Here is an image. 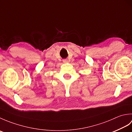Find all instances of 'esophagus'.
<instances>
[{
  "label": "esophagus",
  "mask_w": 132,
  "mask_h": 132,
  "mask_svg": "<svg viewBox=\"0 0 132 132\" xmlns=\"http://www.w3.org/2000/svg\"><path fill=\"white\" fill-rule=\"evenodd\" d=\"M63 63H67V62H68V60H63Z\"/></svg>",
  "instance_id": "34e87169"
}]
</instances>
